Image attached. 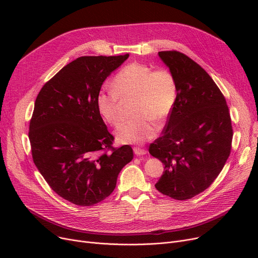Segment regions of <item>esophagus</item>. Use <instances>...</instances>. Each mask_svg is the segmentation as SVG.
Returning a JSON list of instances; mask_svg holds the SVG:
<instances>
[{"instance_id":"1","label":"esophagus","mask_w":258,"mask_h":258,"mask_svg":"<svg viewBox=\"0 0 258 258\" xmlns=\"http://www.w3.org/2000/svg\"><path fill=\"white\" fill-rule=\"evenodd\" d=\"M134 153L137 156H143L146 154V150L145 148H141V147H134Z\"/></svg>"}]
</instances>
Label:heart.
Masks as SVG:
<instances>
[{"label":"heart","mask_w":258,"mask_h":258,"mask_svg":"<svg viewBox=\"0 0 258 258\" xmlns=\"http://www.w3.org/2000/svg\"><path fill=\"white\" fill-rule=\"evenodd\" d=\"M134 97L133 112L138 116L122 123L115 132L122 144H140L152 139L158 127L153 120L164 121L177 99V83L166 69H156L141 62H131L115 75L112 88L101 89L96 96L100 116L112 125L122 119V101Z\"/></svg>","instance_id":"obj_1"}]
</instances>
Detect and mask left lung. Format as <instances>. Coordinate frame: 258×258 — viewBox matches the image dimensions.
Masks as SVG:
<instances>
[{
  "label": "left lung",
  "instance_id": "obj_1",
  "mask_svg": "<svg viewBox=\"0 0 258 258\" xmlns=\"http://www.w3.org/2000/svg\"><path fill=\"white\" fill-rule=\"evenodd\" d=\"M159 56L175 78L177 99L162 136L150 145L165 166L155 186L184 201L204 191L222 171L231 152V118L224 95L200 64L179 51Z\"/></svg>",
  "mask_w": 258,
  "mask_h": 258
}]
</instances>
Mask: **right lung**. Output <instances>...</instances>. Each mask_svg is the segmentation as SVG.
Wrapping results in <instances>:
<instances>
[{
  "mask_svg": "<svg viewBox=\"0 0 258 258\" xmlns=\"http://www.w3.org/2000/svg\"><path fill=\"white\" fill-rule=\"evenodd\" d=\"M127 57H78L36 97L29 125L33 162L52 190L75 205L93 206L107 198L133 160L130 145L112 146L114 137L96 106L103 81Z\"/></svg>",
  "mask_w": 258,
  "mask_h": 258,
  "instance_id": "add662e5",
  "label": "right lung"
}]
</instances>
